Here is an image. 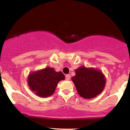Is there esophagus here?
Returning a JSON list of instances; mask_svg holds the SVG:
<instances>
[{"label":"esophagus","instance_id":"esophagus-1","mask_svg":"<svg viewBox=\"0 0 130 130\" xmlns=\"http://www.w3.org/2000/svg\"><path fill=\"white\" fill-rule=\"evenodd\" d=\"M65 77H66V79L68 80H69L70 78H71V75H70V74H66Z\"/></svg>","mask_w":130,"mask_h":130}]
</instances>
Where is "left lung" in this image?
Listing matches in <instances>:
<instances>
[{"instance_id":"obj_1","label":"left lung","mask_w":130,"mask_h":130,"mask_svg":"<svg viewBox=\"0 0 130 130\" xmlns=\"http://www.w3.org/2000/svg\"><path fill=\"white\" fill-rule=\"evenodd\" d=\"M72 80L80 96L85 99L93 98L100 94L104 88L106 79L101 71L82 66L75 70Z\"/></svg>"}]
</instances>
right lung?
Masks as SVG:
<instances>
[{
	"mask_svg": "<svg viewBox=\"0 0 130 130\" xmlns=\"http://www.w3.org/2000/svg\"><path fill=\"white\" fill-rule=\"evenodd\" d=\"M65 78L61 72H56L53 68H46L30 73L28 77V85L30 90L40 97L51 96L60 80Z\"/></svg>",
	"mask_w": 130,
	"mask_h": 130,
	"instance_id": "add662e5",
	"label": "right lung"
}]
</instances>
